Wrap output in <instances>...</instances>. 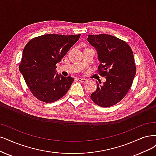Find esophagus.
I'll return each instance as SVG.
<instances>
[{
	"label": "esophagus",
	"mask_w": 156,
	"mask_h": 156,
	"mask_svg": "<svg viewBox=\"0 0 156 156\" xmlns=\"http://www.w3.org/2000/svg\"><path fill=\"white\" fill-rule=\"evenodd\" d=\"M78 80H79V81L80 82H82V83H84V82H87V79H85V78H78Z\"/></svg>",
	"instance_id": "1"
}]
</instances>
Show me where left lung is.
I'll return each mask as SVG.
<instances>
[{"instance_id": "1", "label": "left lung", "mask_w": 156, "mask_h": 156, "mask_svg": "<svg viewBox=\"0 0 156 156\" xmlns=\"http://www.w3.org/2000/svg\"><path fill=\"white\" fill-rule=\"evenodd\" d=\"M87 40L98 54L100 64L98 72L106 78L102 85L101 82L97 83L91 99L102 107L116 105L127 94L135 76L133 52L124 40L110 34H89Z\"/></svg>"}]
</instances>
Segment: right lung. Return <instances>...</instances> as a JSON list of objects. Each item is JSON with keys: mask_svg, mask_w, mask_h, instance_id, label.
Listing matches in <instances>:
<instances>
[{"mask_svg": "<svg viewBox=\"0 0 156 156\" xmlns=\"http://www.w3.org/2000/svg\"><path fill=\"white\" fill-rule=\"evenodd\" d=\"M81 34H47L34 37L23 50L19 71L28 88L38 100L54 102L64 96L74 78L56 73V66Z\"/></svg>", "mask_w": 156, "mask_h": 156, "instance_id": "obj_1", "label": "right lung"}]
</instances>
